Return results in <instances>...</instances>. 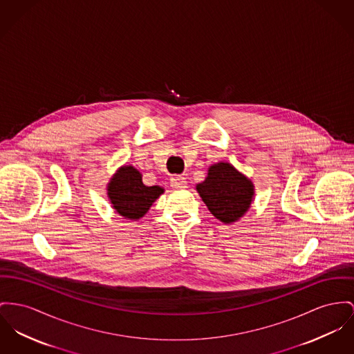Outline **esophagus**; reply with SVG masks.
Instances as JSON below:
<instances>
[{"instance_id":"obj_1","label":"esophagus","mask_w":354,"mask_h":354,"mask_svg":"<svg viewBox=\"0 0 354 354\" xmlns=\"http://www.w3.org/2000/svg\"><path fill=\"white\" fill-rule=\"evenodd\" d=\"M170 185L176 189L187 188V178L183 176H173L170 178Z\"/></svg>"}]
</instances>
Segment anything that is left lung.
<instances>
[{"mask_svg": "<svg viewBox=\"0 0 354 354\" xmlns=\"http://www.w3.org/2000/svg\"><path fill=\"white\" fill-rule=\"evenodd\" d=\"M196 189L209 212L225 224L244 216L255 194L252 181L228 162L209 166L207 178Z\"/></svg>", "mask_w": 354, "mask_h": 354, "instance_id": "left-lung-1", "label": "left lung"}]
</instances>
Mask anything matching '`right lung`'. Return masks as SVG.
<instances>
[{"label": "right lung", "mask_w": 354, "mask_h": 354, "mask_svg": "<svg viewBox=\"0 0 354 354\" xmlns=\"http://www.w3.org/2000/svg\"><path fill=\"white\" fill-rule=\"evenodd\" d=\"M164 193V188L146 187L142 174L134 166L119 167L107 185V194L117 212L129 220H138Z\"/></svg>", "instance_id": "1"}]
</instances>
